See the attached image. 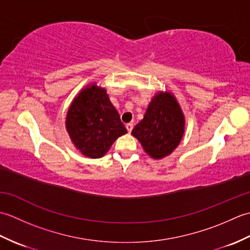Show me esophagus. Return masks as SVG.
Listing matches in <instances>:
<instances>
[{
  "instance_id": "1",
  "label": "esophagus",
  "mask_w": 250,
  "mask_h": 250,
  "mask_svg": "<svg viewBox=\"0 0 250 250\" xmlns=\"http://www.w3.org/2000/svg\"><path fill=\"white\" fill-rule=\"evenodd\" d=\"M125 128H126V130H128L129 133H131L132 129H133V124H128V125H125Z\"/></svg>"
}]
</instances>
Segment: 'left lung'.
Masks as SVG:
<instances>
[{"mask_svg":"<svg viewBox=\"0 0 250 250\" xmlns=\"http://www.w3.org/2000/svg\"><path fill=\"white\" fill-rule=\"evenodd\" d=\"M185 132V116L171 92H158L148 105L144 118L132 130L148 156L162 159L179 145Z\"/></svg>","mask_w":250,"mask_h":250,"instance_id":"1","label":"left lung"}]
</instances>
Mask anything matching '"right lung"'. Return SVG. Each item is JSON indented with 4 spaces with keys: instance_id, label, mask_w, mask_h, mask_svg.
Returning a JSON list of instances; mask_svg holds the SVG:
<instances>
[{
    "instance_id": "obj_1",
    "label": "right lung",
    "mask_w": 250,
    "mask_h": 250,
    "mask_svg": "<svg viewBox=\"0 0 250 250\" xmlns=\"http://www.w3.org/2000/svg\"><path fill=\"white\" fill-rule=\"evenodd\" d=\"M65 126L73 144L83 156L103 157L126 129L104 88H83L67 110Z\"/></svg>"
}]
</instances>
